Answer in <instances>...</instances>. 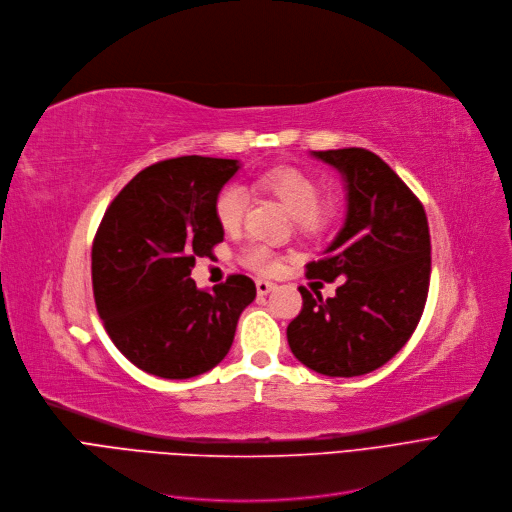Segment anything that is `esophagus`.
<instances>
[{
    "mask_svg": "<svg viewBox=\"0 0 512 512\" xmlns=\"http://www.w3.org/2000/svg\"><path fill=\"white\" fill-rule=\"evenodd\" d=\"M273 289H275V283L266 281V279H256V291H258V296H266V294H271Z\"/></svg>",
    "mask_w": 512,
    "mask_h": 512,
    "instance_id": "34e87169",
    "label": "esophagus"
}]
</instances>
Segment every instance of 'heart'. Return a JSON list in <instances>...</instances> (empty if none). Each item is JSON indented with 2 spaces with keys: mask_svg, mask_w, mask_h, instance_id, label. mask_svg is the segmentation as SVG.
I'll use <instances>...</instances> for the list:
<instances>
[{
  "mask_svg": "<svg viewBox=\"0 0 512 512\" xmlns=\"http://www.w3.org/2000/svg\"><path fill=\"white\" fill-rule=\"evenodd\" d=\"M258 185L289 210L304 233L319 231L329 218V206L319 202V183L300 168L277 166L266 170V173L258 177ZM243 210H246V191H243L241 185L227 183L216 193L214 216L216 223L225 231H235L241 225ZM241 262L252 271H271L275 264L271 250L260 246V243H254V246L243 250Z\"/></svg>",
  "mask_w": 512,
  "mask_h": 512,
  "instance_id": "heart-1",
  "label": "heart"
}]
</instances>
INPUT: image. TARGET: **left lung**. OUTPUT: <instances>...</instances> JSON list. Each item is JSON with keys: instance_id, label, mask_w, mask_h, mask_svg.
Listing matches in <instances>:
<instances>
[{"instance_id": "1", "label": "left lung", "mask_w": 512, "mask_h": 512, "mask_svg": "<svg viewBox=\"0 0 512 512\" xmlns=\"http://www.w3.org/2000/svg\"><path fill=\"white\" fill-rule=\"evenodd\" d=\"M346 185V221L308 279H342L323 300L306 287L287 327L294 356L327 377L367 375L394 358L427 302L431 239L423 204L377 154L364 148L312 152Z\"/></svg>"}]
</instances>
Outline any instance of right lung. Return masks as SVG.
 I'll use <instances>...</instances> for the list:
<instances>
[{
	"instance_id": "add662e5",
	"label": "right lung",
	"mask_w": 512,
	"mask_h": 512,
	"mask_svg": "<svg viewBox=\"0 0 512 512\" xmlns=\"http://www.w3.org/2000/svg\"><path fill=\"white\" fill-rule=\"evenodd\" d=\"M237 160L181 156L143 168L108 206L91 250L95 306L137 369L162 379L198 377L221 362L243 308L256 298L246 275L198 289L191 269L223 241L216 193Z\"/></svg>"
}]
</instances>
